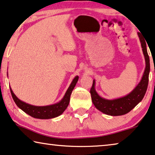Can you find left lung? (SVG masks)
<instances>
[{
  "label": "left lung",
  "instance_id": "8db88e82",
  "mask_svg": "<svg viewBox=\"0 0 155 155\" xmlns=\"http://www.w3.org/2000/svg\"><path fill=\"white\" fill-rule=\"evenodd\" d=\"M140 38L141 47L145 60V68L142 79L135 88L128 94L114 99H106L100 96L96 92L95 86L96 81L94 79L92 87L90 93L91 95L92 102L94 106L104 114L117 116L125 115L129 113L142 100L147 91L148 81H149V74L150 71V57L147 50V45L145 40L142 38L140 33H137Z\"/></svg>",
  "mask_w": 155,
  "mask_h": 155
}]
</instances>
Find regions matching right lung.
<instances>
[{
	"label": "right lung",
	"instance_id": "obj_1",
	"mask_svg": "<svg viewBox=\"0 0 155 155\" xmlns=\"http://www.w3.org/2000/svg\"><path fill=\"white\" fill-rule=\"evenodd\" d=\"M78 79H79V76H76L74 78V79L72 80L71 83L70 84L69 88H68L61 100L56 103V104L49 105V106H37L27 104V103L20 100L15 96V94H14L13 90L10 87V89L14 101H15L18 108H20L22 111H24L27 114L35 117V118L51 119L59 116L67 109L68 106H69L71 92L74 87H75Z\"/></svg>",
	"mask_w": 155,
	"mask_h": 155
}]
</instances>
